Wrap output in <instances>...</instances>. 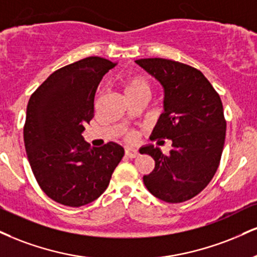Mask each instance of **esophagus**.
Segmentation results:
<instances>
[{"instance_id": "obj_1", "label": "esophagus", "mask_w": 257, "mask_h": 257, "mask_svg": "<svg viewBox=\"0 0 257 257\" xmlns=\"http://www.w3.org/2000/svg\"><path fill=\"white\" fill-rule=\"evenodd\" d=\"M125 156L128 157V158H137L139 156V152L137 150H134V148H125Z\"/></svg>"}]
</instances>
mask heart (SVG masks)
<instances>
[{"label": "heart", "mask_w": 257, "mask_h": 257, "mask_svg": "<svg viewBox=\"0 0 257 257\" xmlns=\"http://www.w3.org/2000/svg\"><path fill=\"white\" fill-rule=\"evenodd\" d=\"M123 89H124V93L126 97H133V95L146 93L151 94L152 91V86L148 80L145 76L141 75H135L132 78H128L123 82ZM133 135L129 134L128 139H132Z\"/></svg>", "instance_id": "obj_1"}]
</instances>
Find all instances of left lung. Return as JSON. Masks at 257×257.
I'll list each match as a JSON object with an SVG mask.
<instances>
[{
	"instance_id": "obj_1",
	"label": "left lung",
	"mask_w": 257,
	"mask_h": 257,
	"mask_svg": "<svg viewBox=\"0 0 257 257\" xmlns=\"http://www.w3.org/2000/svg\"><path fill=\"white\" fill-rule=\"evenodd\" d=\"M135 62L164 87V112L151 140L172 141L168 156L152 145L140 148L156 162L144 183L165 202H184L205 189L218 170L226 134L221 99L196 68L166 58Z\"/></svg>"
}]
</instances>
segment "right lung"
<instances>
[{
	"instance_id": "add662e5",
	"label": "right lung",
	"mask_w": 257,
	"mask_h": 257,
	"mask_svg": "<svg viewBox=\"0 0 257 257\" xmlns=\"http://www.w3.org/2000/svg\"><path fill=\"white\" fill-rule=\"evenodd\" d=\"M116 63L91 56L54 72L31 95L24 142L40 189L61 205L85 206L98 199L124 156L115 142L91 147L85 125L94 116L97 87Z\"/></svg>"
}]
</instances>
